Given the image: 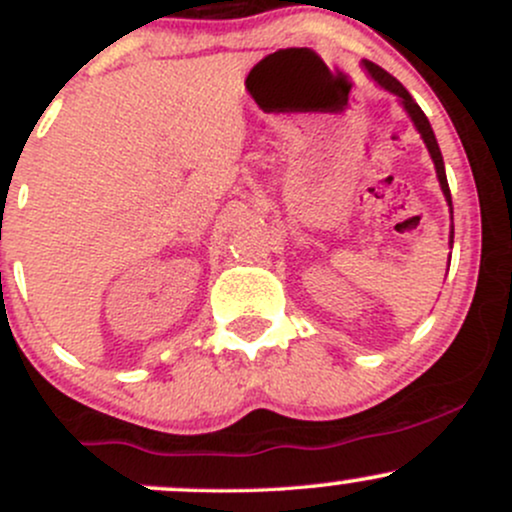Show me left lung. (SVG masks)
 Instances as JSON below:
<instances>
[{"label":"left lung","instance_id":"left-lung-1","mask_svg":"<svg viewBox=\"0 0 512 512\" xmlns=\"http://www.w3.org/2000/svg\"><path fill=\"white\" fill-rule=\"evenodd\" d=\"M363 67H366V72L370 74V79H373L375 84L383 86L385 91L395 93L399 101H402L404 110H407V115L411 117V122H414V127L419 129V134H421V139H424L428 154H431V158H433V166H436V175H438V182H440V190H443V195H445V199H448V204H450V209H452V197H450L448 178H445L443 154H440L438 142H436V134H433L431 122H428V117L424 115V110H421L419 105H416V101H414V98H411V93L407 91V88L399 84L395 76L387 74L383 67H378V64H373V62H368V60H363ZM450 214H452V211H450ZM450 245H452V231H450Z\"/></svg>","mask_w":512,"mask_h":512}]
</instances>
